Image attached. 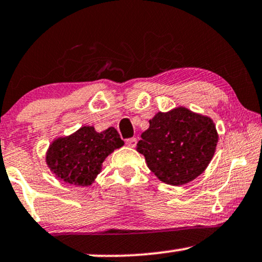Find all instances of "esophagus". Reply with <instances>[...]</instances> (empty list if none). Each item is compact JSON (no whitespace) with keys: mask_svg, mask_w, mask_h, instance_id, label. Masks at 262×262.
<instances>
[{"mask_svg":"<svg viewBox=\"0 0 262 262\" xmlns=\"http://www.w3.org/2000/svg\"><path fill=\"white\" fill-rule=\"evenodd\" d=\"M137 142H138V140L135 138L125 139V144H127L129 147H135V146H137Z\"/></svg>","mask_w":262,"mask_h":262,"instance_id":"obj_1","label":"esophagus"}]
</instances>
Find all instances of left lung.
I'll use <instances>...</instances> for the list:
<instances>
[{
  "label": "left lung",
  "mask_w": 262,
  "mask_h": 262,
  "mask_svg": "<svg viewBox=\"0 0 262 262\" xmlns=\"http://www.w3.org/2000/svg\"><path fill=\"white\" fill-rule=\"evenodd\" d=\"M217 133L209 117L185 107L158 112L141 134L137 151L165 184H187L203 173L213 158Z\"/></svg>",
  "instance_id": "1"
}]
</instances>
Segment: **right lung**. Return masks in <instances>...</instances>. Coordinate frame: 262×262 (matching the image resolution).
Wrapping results in <instances>:
<instances>
[{"label": "right lung", "instance_id": "obj_1", "mask_svg": "<svg viewBox=\"0 0 262 262\" xmlns=\"http://www.w3.org/2000/svg\"><path fill=\"white\" fill-rule=\"evenodd\" d=\"M123 144L115 128L98 133L94 127H82L70 137L53 141L46 161L53 173L65 183L88 186L100 173L105 158Z\"/></svg>", "mask_w": 262, "mask_h": 262}]
</instances>
